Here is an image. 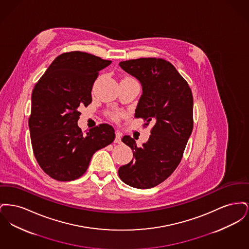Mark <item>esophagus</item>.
<instances>
[{"instance_id": "esophagus-1", "label": "esophagus", "mask_w": 249, "mask_h": 249, "mask_svg": "<svg viewBox=\"0 0 249 249\" xmlns=\"http://www.w3.org/2000/svg\"><path fill=\"white\" fill-rule=\"evenodd\" d=\"M115 142L120 143L121 142V134L119 132L116 133V137H115Z\"/></svg>"}]
</instances>
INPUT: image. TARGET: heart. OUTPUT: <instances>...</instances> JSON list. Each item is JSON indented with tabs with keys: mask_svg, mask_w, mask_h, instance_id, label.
Segmentation results:
<instances>
[{
	"mask_svg": "<svg viewBox=\"0 0 249 249\" xmlns=\"http://www.w3.org/2000/svg\"><path fill=\"white\" fill-rule=\"evenodd\" d=\"M110 116L113 118V119H117L119 118V113H110Z\"/></svg>",
	"mask_w": 249,
	"mask_h": 249,
	"instance_id": "obj_1",
	"label": "heart"
}]
</instances>
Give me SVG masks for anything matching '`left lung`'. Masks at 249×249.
<instances>
[{"mask_svg":"<svg viewBox=\"0 0 249 249\" xmlns=\"http://www.w3.org/2000/svg\"><path fill=\"white\" fill-rule=\"evenodd\" d=\"M122 70L142 86L135 118L153 125L142 146L129 135L122 142L133 159L119 169V178L136 189H150L163 182L181 161L193 129V97L189 84L165 59L142 58L120 61Z\"/></svg>","mask_w":249,"mask_h":249,"instance_id":"8db88e82","label":"left lung"}]
</instances>
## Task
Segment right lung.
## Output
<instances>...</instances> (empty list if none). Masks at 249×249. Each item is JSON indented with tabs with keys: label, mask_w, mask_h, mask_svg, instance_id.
Segmentation results:
<instances>
[{
	"label": "right lung",
	"mask_w": 249,
	"mask_h": 249,
	"mask_svg": "<svg viewBox=\"0 0 249 249\" xmlns=\"http://www.w3.org/2000/svg\"><path fill=\"white\" fill-rule=\"evenodd\" d=\"M111 60L73 51L58 56L32 94L29 128L38 164L50 178L71 181L87 171L91 157L115 139V130L101 124L83 135L79 107H88L99 71Z\"/></svg>",
	"instance_id": "obj_1"
}]
</instances>
